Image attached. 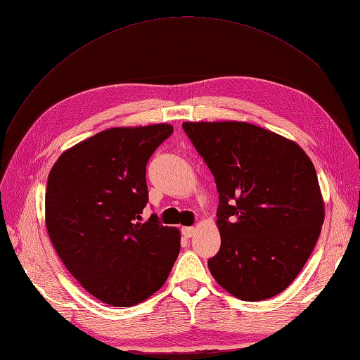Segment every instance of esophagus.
<instances>
[{
  "mask_svg": "<svg viewBox=\"0 0 360 360\" xmlns=\"http://www.w3.org/2000/svg\"><path fill=\"white\" fill-rule=\"evenodd\" d=\"M195 233H197V228H193V226H183V228H181V234H183L184 237H186V238L193 237Z\"/></svg>",
  "mask_w": 360,
  "mask_h": 360,
  "instance_id": "1",
  "label": "esophagus"
}]
</instances>
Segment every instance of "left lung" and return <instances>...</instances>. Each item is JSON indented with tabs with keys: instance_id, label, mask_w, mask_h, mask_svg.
Returning <instances> with one entry per match:
<instances>
[{
	"instance_id": "obj_1",
	"label": "left lung",
	"mask_w": 360,
	"mask_h": 360,
	"mask_svg": "<svg viewBox=\"0 0 360 360\" xmlns=\"http://www.w3.org/2000/svg\"><path fill=\"white\" fill-rule=\"evenodd\" d=\"M219 192L221 249L209 270L246 302L284 291L319 240L324 201L314 163L294 141L246 122H186Z\"/></svg>"
}]
</instances>
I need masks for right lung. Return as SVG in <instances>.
<instances>
[{
	"mask_svg": "<svg viewBox=\"0 0 360 360\" xmlns=\"http://www.w3.org/2000/svg\"><path fill=\"white\" fill-rule=\"evenodd\" d=\"M167 123L111 127L68 148L53 163L45 195L51 242L84 290L115 308L155 294L180 252V231L151 214L146 167L172 134Z\"/></svg>",
	"mask_w": 360,
	"mask_h": 360,
	"instance_id": "right-lung-1",
	"label": "right lung"
}]
</instances>
